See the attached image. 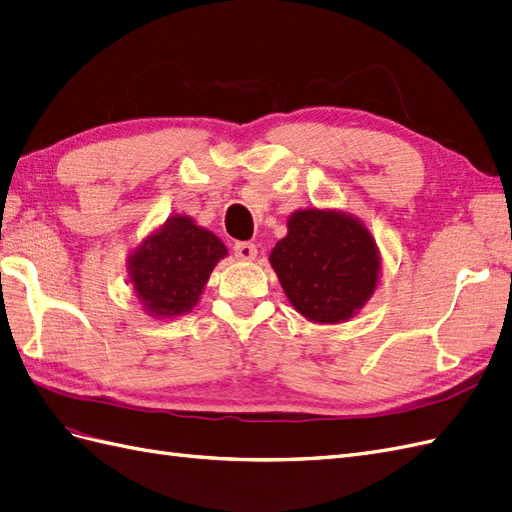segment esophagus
Segmentation results:
<instances>
[{
	"label": "esophagus",
	"instance_id": "obj_1",
	"mask_svg": "<svg viewBox=\"0 0 512 512\" xmlns=\"http://www.w3.org/2000/svg\"><path fill=\"white\" fill-rule=\"evenodd\" d=\"M233 253L242 261H251L257 257V246L253 242H235L233 244Z\"/></svg>",
	"mask_w": 512,
	"mask_h": 512
}]
</instances>
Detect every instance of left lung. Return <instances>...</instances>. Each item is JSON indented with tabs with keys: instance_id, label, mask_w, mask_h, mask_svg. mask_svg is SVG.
Listing matches in <instances>:
<instances>
[{
	"instance_id": "left-lung-1",
	"label": "left lung",
	"mask_w": 512,
	"mask_h": 512,
	"mask_svg": "<svg viewBox=\"0 0 512 512\" xmlns=\"http://www.w3.org/2000/svg\"><path fill=\"white\" fill-rule=\"evenodd\" d=\"M285 296L311 322L355 316L376 290L381 257L357 218L333 209H300L270 253Z\"/></svg>"
}]
</instances>
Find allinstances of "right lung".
I'll return each mask as SVG.
<instances>
[{"label":"right lung","instance_id":"1","mask_svg":"<svg viewBox=\"0 0 512 512\" xmlns=\"http://www.w3.org/2000/svg\"><path fill=\"white\" fill-rule=\"evenodd\" d=\"M227 248L188 216H173L129 257V281L153 318L188 313Z\"/></svg>","mask_w":512,"mask_h":512}]
</instances>
